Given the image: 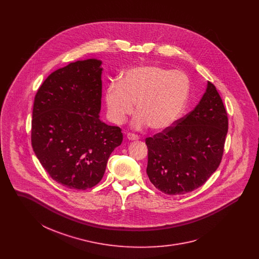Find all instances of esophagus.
Masks as SVG:
<instances>
[{"label": "esophagus", "instance_id": "34e87169", "mask_svg": "<svg viewBox=\"0 0 259 259\" xmlns=\"http://www.w3.org/2000/svg\"><path fill=\"white\" fill-rule=\"evenodd\" d=\"M127 138L130 140V141H138L140 139V137L138 135H136L134 133H128L127 134Z\"/></svg>", "mask_w": 259, "mask_h": 259}]
</instances>
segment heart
Masks as SVG:
<instances>
[{
    "instance_id": "b5f03b06",
    "label": "heart",
    "mask_w": 259,
    "mask_h": 259,
    "mask_svg": "<svg viewBox=\"0 0 259 259\" xmlns=\"http://www.w3.org/2000/svg\"><path fill=\"white\" fill-rule=\"evenodd\" d=\"M191 81L183 71L157 65L129 69L121 80H114L106 91V105L111 122L122 124L132 114L137 103L133 125L149 126L163 131L182 116L190 95Z\"/></svg>"
}]
</instances>
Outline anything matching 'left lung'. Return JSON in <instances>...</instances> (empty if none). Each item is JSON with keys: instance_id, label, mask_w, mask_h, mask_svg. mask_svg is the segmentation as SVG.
Wrapping results in <instances>:
<instances>
[{"instance_id": "obj_1", "label": "left lung", "mask_w": 259, "mask_h": 259, "mask_svg": "<svg viewBox=\"0 0 259 259\" xmlns=\"http://www.w3.org/2000/svg\"><path fill=\"white\" fill-rule=\"evenodd\" d=\"M228 116L215 87L172 127L146 139L149 181L168 195L197 189L217 171L224 151Z\"/></svg>"}]
</instances>
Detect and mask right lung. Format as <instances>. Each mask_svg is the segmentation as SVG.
<instances>
[{"label":"right lung","instance_id":"obj_1","mask_svg":"<svg viewBox=\"0 0 259 259\" xmlns=\"http://www.w3.org/2000/svg\"><path fill=\"white\" fill-rule=\"evenodd\" d=\"M101 61L87 59L58 69L47 77L34 100L31 142L51 179L71 189L85 190L102 180L107 162L123 135L99 118Z\"/></svg>","mask_w":259,"mask_h":259}]
</instances>
